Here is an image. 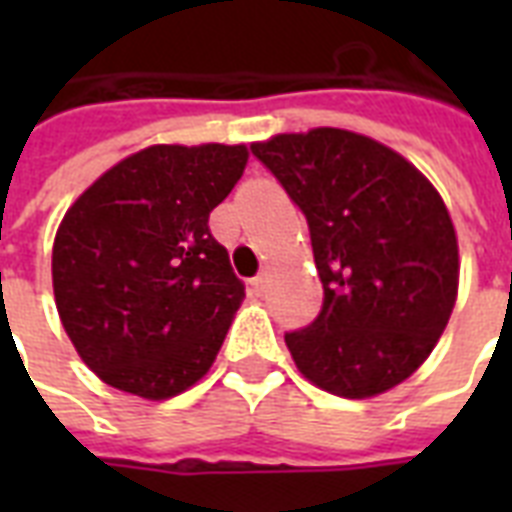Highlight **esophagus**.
<instances>
[{
    "label": "esophagus",
    "mask_w": 512,
    "mask_h": 512,
    "mask_svg": "<svg viewBox=\"0 0 512 512\" xmlns=\"http://www.w3.org/2000/svg\"><path fill=\"white\" fill-rule=\"evenodd\" d=\"M268 287H271V271L257 273L255 279H252V289H255V295H263V292H268Z\"/></svg>",
    "instance_id": "1"
}]
</instances>
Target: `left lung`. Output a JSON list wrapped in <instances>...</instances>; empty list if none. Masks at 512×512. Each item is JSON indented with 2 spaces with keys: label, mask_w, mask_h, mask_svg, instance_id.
Wrapping results in <instances>:
<instances>
[{
  "label": "left lung",
  "mask_w": 512,
  "mask_h": 512,
  "mask_svg": "<svg viewBox=\"0 0 512 512\" xmlns=\"http://www.w3.org/2000/svg\"><path fill=\"white\" fill-rule=\"evenodd\" d=\"M249 148L308 220L324 284L319 316L284 335L297 369L342 398L404 382L457 300V236L438 191L396 151L335 127Z\"/></svg>",
  "instance_id": "left-lung-1"
}]
</instances>
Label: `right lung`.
I'll return each instance as SVG.
<instances>
[{"mask_svg":"<svg viewBox=\"0 0 512 512\" xmlns=\"http://www.w3.org/2000/svg\"><path fill=\"white\" fill-rule=\"evenodd\" d=\"M244 146H151L95 180L52 247L60 321L100 380L162 401L201 380L244 284L209 212L247 164Z\"/></svg>","mask_w":512,"mask_h":512,"instance_id":"add662e5","label":"right lung"}]
</instances>
